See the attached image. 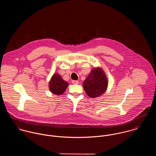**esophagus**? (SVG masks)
Listing matches in <instances>:
<instances>
[{
	"label": "esophagus",
	"instance_id": "obj_1",
	"mask_svg": "<svg viewBox=\"0 0 156 156\" xmlns=\"http://www.w3.org/2000/svg\"><path fill=\"white\" fill-rule=\"evenodd\" d=\"M72 83L73 84H78L79 83V81H77V80H72Z\"/></svg>",
	"mask_w": 156,
	"mask_h": 156
}]
</instances>
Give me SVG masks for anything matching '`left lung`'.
I'll return each instance as SVG.
<instances>
[{
  "label": "left lung",
  "mask_w": 156,
  "mask_h": 156,
  "mask_svg": "<svg viewBox=\"0 0 156 156\" xmlns=\"http://www.w3.org/2000/svg\"><path fill=\"white\" fill-rule=\"evenodd\" d=\"M108 84V79L103 70L100 68H95L84 80L83 87L89 97L95 98L105 92Z\"/></svg>",
  "instance_id": "obj_1"
}]
</instances>
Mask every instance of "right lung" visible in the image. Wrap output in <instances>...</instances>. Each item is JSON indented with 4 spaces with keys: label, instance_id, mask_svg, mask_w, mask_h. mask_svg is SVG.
<instances>
[{
    "label": "right lung",
    "instance_id": "right-lung-1",
    "mask_svg": "<svg viewBox=\"0 0 156 156\" xmlns=\"http://www.w3.org/2000/svg\"><path fill=\"white\" fill-rule=\"evenodd\" d=\"M68 83L64 80L61 76L58 74L53 75L49 82V89L55 95L62 94L66 90Z\"/></svg>",
    "mask_w": 156,
    "mask_h": 156
}]
</instances>
